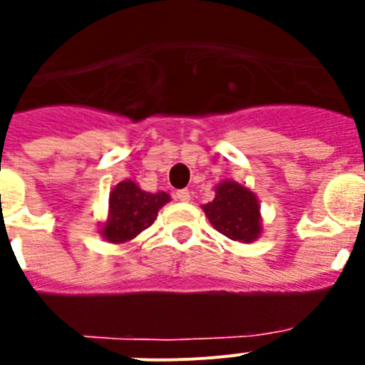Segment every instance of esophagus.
<instances>
[{
    "label": "esophagus",
    "mask_w": 365,
    "mask_h": 365,
    "mask_svg": "<svg viewBox=\"0 0 365 365\" xmlns=\"http://www.w3.org/2000/svg\"><path fill=\"white\" fill-rule=\"evenodd\" d=\"M176 197H178L180 201H189L190 192L187 189H180V190H176Z\"/></svg>",
    "instance_id": "esophagus-1"
}]
</instances>
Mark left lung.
<instances>
[{
	"instance_id": "obj_1",
	"label": "left lung",
	"mask_w": 365,
	"mask_h": 365,
	"mask_svg": "<svg viewBox=\"0 0 365 365\" xmlns=\"http://www.w3.org/2000/svg\"><path fill=\"white\" fill-rule=\"evenodd\" d=\"M203 212L219 233L239 242H251L260 235V207L251 190L235 182H222L214 201Z\"/></svg>"
}]
</instances>
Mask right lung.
Returning <instances> with one entry per match:
<instances>
[{
    "label": "right lung",
    "mask_w": 365,
    "mask_h": 365,
    "mask_svg": "<svg viewBox=\"0 0 365 365\" xmlns=\"http://www.w3.org/2000/svg\"><path fill=\"white\" fill-rule=\"evenodd\" d=\"M169 201L165 192L150 194L126 180L110 192V219L103 225L101 235L108 242L121 244L150 228L158 210Z\"/></svg>",
    "instance_id": "add662e5"
}]
</instances>
